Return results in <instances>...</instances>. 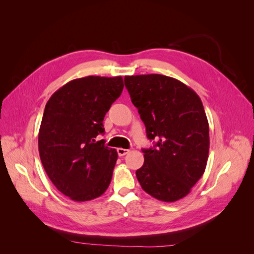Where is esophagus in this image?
<instances>
[{"instance_id":"34e87169","label":"esophagus","mask_w":254,"mask_h":254,"mask_svg":"<svg viewBox=\"0 0 254 254\" xmlns=\"http://www.w3.org/2000/svg\"><path fill=\"white\" fill-rule=\"evenodd\" d=\"M128 152H129V149H125V148H122V147L118 148V153H119L120 157H123V156L127 155Z\"/></svg>"}]
</instances>
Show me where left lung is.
I'll return each mask as SVG.
<instances>
[{
  "mask_svg": "<svg viewBox=\"0 0 254 254\" xmlns=\"http://www.w3.org/2000/svg\"><path fill=\"white\" fill-rule=\"evenodd\" d=\"M125 87L146 135L157 141L143 149L136 178L158 200H179L201 178L209 157V123L201 99L187 84L160 74L125 76Z\"/></svg>",
  "mask_w": 254,
  "mask_h": 254,
  "instance_id": "left-lung-1",
  "label": "left lung"
}]
</instances>
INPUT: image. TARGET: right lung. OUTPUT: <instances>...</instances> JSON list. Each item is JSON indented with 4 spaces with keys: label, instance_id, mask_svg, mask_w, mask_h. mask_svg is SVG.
<instances>
[{
    "label": "right lung",
    "instance_id": "obj_1",
    "mask_svg": "<svg viewBox=\"0 0 254 254\" xmlns=\"http://www.w3.org/2000/svg\"><path fill=\"white\" fill-rule=\"evenodd\" d=\"M123 88L121 76H87L65 83L45 106L40 159L54 186L71 200H92L109 187L118 152L95 139L105 132L104 118Z\"/></svg>",
    "mask_w": 254,
    "mask_h": 254
}]
</instances>
